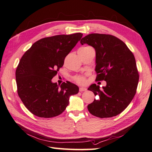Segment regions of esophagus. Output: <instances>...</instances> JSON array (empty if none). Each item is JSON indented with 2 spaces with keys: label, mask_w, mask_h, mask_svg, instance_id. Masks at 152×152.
Masks as SVG:
<instances>
[{
  "label": "esophagus",
  "mask_w": 152,
  "mask_h": 152,
  "mask_svg": "<svg viewBox=\"0 0 152 152\" xmlns=\"http://www.w3.org/2000/svg\"><path fill=\"white\" fill-rule=\"evenodd\" d=\"M86 88H85V87H80L79 88V91L80 92H83V91H86Z\"/></svg>",
  "instance_id": "obj_1"
}]
</instances>
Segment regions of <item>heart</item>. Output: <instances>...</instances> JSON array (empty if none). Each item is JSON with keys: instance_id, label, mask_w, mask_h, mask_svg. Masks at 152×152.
<instances>
[{"instance_id": "b5f03b06", "label": "heart", "mask_w": 152, "mask_h": 152, "mask_svg": "<svg viewBox=\"0 0 152 152\" xmlns=\"http://www.w3.org/2000/svg\"><path fill=\"white\" fill-rule=\"evenodd\" d=\"M89 48H91V47H90V46H83V47H81L79 49V51L86 50H88ZM74 79H75V81L77 83H79V84H85L86 82L85 78L83 76H76Z\"/></svg>"}]
</instances>
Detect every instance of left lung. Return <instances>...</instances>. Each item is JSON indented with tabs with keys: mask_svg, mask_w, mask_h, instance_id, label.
<instances>
[{
	"mask_svg": "<svg viewBox=\"0 0 152 152\" xmlns=\"http://www.w3.org/2000/svg\"><path fill=\"white\" fill-rule=\"evenodd\" d=\"M95 49L96 80L106 81L102 89L92 84L88 91L99 99L88 105L92 115L100 118L116 116L127 107L137 91L139 75L134 55L125 42L106 34L92 33L80 40Z\"/></svg>",
	"mask_w": 152,
	"mask_h": 152,
	"instance_id": "obj_1",
	"label": "left lung"
}]
</instances>
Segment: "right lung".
<instances>
[{"label": "right lung", "instance_id": "right-lung-1", "mask_svg": "<svg viewBox=\"0 0 152 152\" xmlns=\"http://www.w3.org/2000/svg\"><path fill=\"white\" fill-rule=\"evenodd\" d=\"M82 37L77 33L41 39L21 57L15 71L18 94L35 115L44 118L59 115L69 104L71 96L78 93L79 87L73 83L58 85L52 79Z\"/></svg>", "mask_w": 152, "mask_h": 152}]
</instances>
